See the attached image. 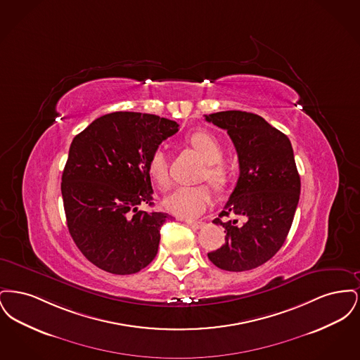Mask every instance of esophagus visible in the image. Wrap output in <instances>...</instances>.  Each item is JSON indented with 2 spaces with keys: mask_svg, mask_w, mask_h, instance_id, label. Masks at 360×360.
<instances>
[{
  "mask_svg": "<svg viewBox=\"0 0 360 360\" xmlns=\"http://www.w3.org/2000/svg\"><path fill=\"white\" fill-rule=\"evenodd\" d=\"M185 223L188 224V226H191L193 229H200L205 225L204 221H200V220H185Z\"/></svg>",
  "mask_w": 360,
  "mask_h": 360,
  "instance_id": "1",
  "label": "esophagus"
}]
</instances>
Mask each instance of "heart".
I'll use <instances>...</instances> for the list:
<instances>
[{
  "label": "heart",
  "instance_id": "b5f03b06",
  "mask_svg": "<svg viewBox=\"0 0 360 360\" xmlns=\"http://www.w3.org/2000/svg\"><path fill=\"white\" fill-rule=\"evenodd\" d=\"M188 140L207 162L204 176L216 188H225L232 178V169L223 160L224 146L221 140L207 131H197L191 134ZM147 170L158 186H169V158L163 148L159 147L150 155L147 162ZM212 202L213 194L209 186L197 185L174 188L172 193L165 197L163 206L175 216L193 219L202 214L212 205Z\"/></svg>",
  "mask_w": 360,
  "mask_h": 360
}]
</instances>
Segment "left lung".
I'll return each instance as SVG.
<instances>
[{"instance_id": "8db88e82", "label": "left lung", "mask_w": 360, "mask_h": 360, "mask_svg": "<svg viewBox=\"0 0 360 360\" xmlns=\"http://www.w3.org/2000/svg\"><path fill=\"white\" fill-rule=\"evenodd\" d=\"M232 139L240 175L236 188L213 223L223 225L225 243L209 252L210 262L226 271H247L270 260L283 245L298 205L301 181L290 140L263 117L226 110L205 116ZM245 219L221 221L223 217Z\"/></svg>"}]
</instances>
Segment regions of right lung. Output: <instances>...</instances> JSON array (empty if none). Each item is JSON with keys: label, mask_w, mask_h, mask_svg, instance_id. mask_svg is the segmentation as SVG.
Instances as JSON below:
<instances>
[{"label": "right lung", "mask_w": 360, "mask_h": 360, "mask_svg": "<svg viewBox=\"0 0 360 360\" xmlns=\"http://www.w3.org/2000/svg\"><path fill=\"white\" fill-rule=\"evenodd\" d=\"M175 121L148 113L115 112L72 139L62 174L70 235L89 262L112 274H135L158 254L163 212L153 202L147 162L178 132Z\"/></svg>", "instance_id": "add662e5"}]
</instances>
